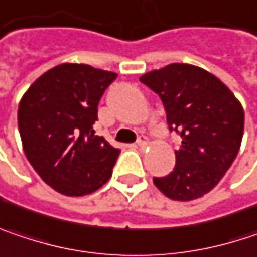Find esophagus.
<instances>
[{
	"instance_id": "1",
	"label": "esophagus",
	"mask_w": 257,
	"mask_h": 257,
	"mask_svg": "<svg viewBox=\"0 0 257 257\" xmlns=\"http://www.w3.org/2000/svg\"><path fill=\"white\" fill-rule=\"evenodd\" d=\"M137 146H138L140 149L147 147V146H149V138H147V137H144V135H141V137L138 138V141H137Z\"/></svg>"
}]
</instances>
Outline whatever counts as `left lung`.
Masks as SVG:
<instances>
[{
  "label": "left lung",
  "instance_id": "obj_1",
  "mask_svg": "<svg viewBox=\"0 0 257 257\" xmlns=\"http://www.w3.org/2000/svg\"><path fill=\"white\" fill-rule=\"evenodd\" d=\"M140 81L159 94L169 129L182 138L174 171L154 178V185L176 201L203 197L237 157L244 132L243 105L221 79L193 64L172 63Z\"/></svg>",
  "mask_w": 257,
  "mask_h": 257
}]
</instances>
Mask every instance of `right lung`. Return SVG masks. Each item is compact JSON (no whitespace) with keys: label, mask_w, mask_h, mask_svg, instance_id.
Masks as SVG:
<instances>
[{"label":"right lung","mask_w":257,"mask_h":257,"mask_svg":"<svg viewBox=\"0 0 257 257\" xmlns=\"http://www.w3.org/2000/svg\"><path fill=\"white\" fill-rule=\"evenodd\" d=\"M114 72L63 63L36 79L23 94L17 123L29 163L53 190L81 197L110 179L120 150L95 135L92 125Z\"/></svg>","instance_id":"obj_1"}]
</instances>
